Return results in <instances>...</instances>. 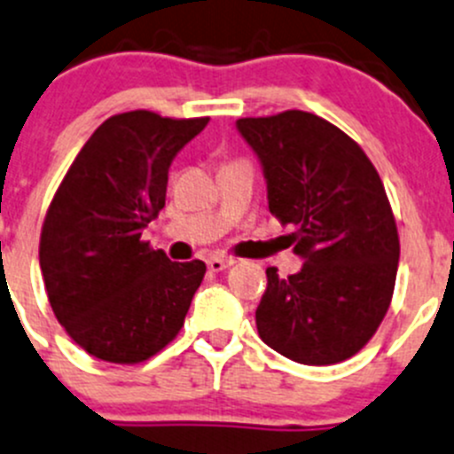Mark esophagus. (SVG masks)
Segmentation results:
<instances>
[{"mask_svg": "<svg viewBox=\"0 0 454 454\" xmlns=\"http://www.w3.org/2000/svg\"><path fill=\"white\" fill-rule=\"evenodd\" d=\"M231 258H223V256H211V258H207V267H209L211 271H223V270H227V267L231 265Z\"/></svg>", "mask_w": 454, "mask_h": 454, "instance_id": "obj_1", "label": "esophagus"}]
</instances>
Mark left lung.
<instances>
[{
	"mask_svg": "<svg viewBox=\"0 0 454 454\" xmlns=\"http://www.w3.org/2000/svg\"><path fill=\"white\" fill-rule=\"evenodd\" d=\"M267 183L270 211L294 224L296 274L267 270L261 339L296 364L330 365L381 325L399 265V234L377 169L340 129L305 111L240 118Z\"/></svg>",
	"mask_w": 454,
	"mask_h": 454,
	"instance_id": "left-lung-1",
	"label": "left lung"
}]
</instances>
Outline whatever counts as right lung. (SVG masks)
<instances>
[{
  "label": "right lung",
  "mask_w": 454,
  "mask_h": 454,
  "mask_svg": "<svg viewBox=\"0 0 454 454\" xmlns=\"http://www.w3.org/2000/svg\"><path fill=\"white\" fill-rule=\"evenodd\" d=\"M207 122L151 111L105 120L51 202L40 240L49 303L95 359L140 364L183 327L205 262H171L142 230L165 207L171 160Z\"/></svg>",
  "instance_id": "obj_1"
}]
</instances>
